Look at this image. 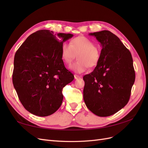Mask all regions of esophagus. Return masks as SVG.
Segmentation results:
<instances>
[{
    "label": "esophagus",
    "mask_w": 148,
    "mask_h": 148,
    "mask_svg": "<svg viewBox=\"0 0 148 148\" xmlns=\"http://www.w3.org/2000/svg\"><path fill=\"white\" fill-rule=\"evenodd\" d=\"M74 77H75V79H78L80 78V76H79L78 75H74Z\"/></svg>",
    "instance_id": "esophagus-1"
}]
</instances>
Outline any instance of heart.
Here are the masks:
<instances>
[{
	"mask_svg": "<svg viewBox=\"0 0 148 148\" xmlns=\"http://www.w3.org/2000/svg\"><path fill=\"white\" fill-rule=\"evenodd\" d=\"M62 59L69 64L77 54V61L71 64L69 69L76 73H82L89 67L99 63L100 52L91 39L84 36H78L71 40L70 43H62L60 49Z\"/></svg>",
	"mask_w": 148,
	"mask_h": 148,
	"instance_id": "b5f03b06",
	"label": "heart"
}]
</instances>
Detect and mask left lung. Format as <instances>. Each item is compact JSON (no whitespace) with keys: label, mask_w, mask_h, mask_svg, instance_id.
<instances>
[{"label":"left lung","mask_w":148,"mask_h":148,"mask_svg":"<svg viewBox=\"0 0 148 148\" xmlns=\"http://www.w3.org/2000/svg\"><path fill=\"white\" fill-rule=\"evenodd\" d=\"M102 47L99 63L84 75L83 99L88 109L108 117L127 105L135 80L132 54L117 36L107 30L89 33Z\"/></svg>","instance_id":"obj_1"}]
</instances>
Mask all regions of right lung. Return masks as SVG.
<instances>
[{"mask_svg": "<svg viewBox=\"0 0 148 148\" xmlns=\"http://www.w3.org/2000/svg\"><path fill=\"white\" fill-rule=\"evenodd\" d=\"M73 36L39 30L29 35L16 52L13 84L29 112L46 117L60 107L62 89L73 81L74 76L65 68L60 49Z\"/></svg>", "mask_w": 148, "mask_h": 148, "instance_id": "1", "label": "right lung"}]
</instances>
